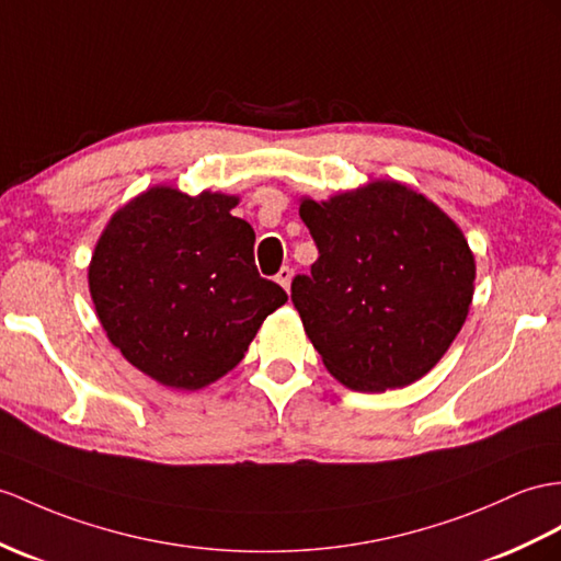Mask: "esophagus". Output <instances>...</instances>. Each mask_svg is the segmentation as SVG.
Wrapping results in <instances>:
<instances>
[{
    "instance_id": "1",
    "label": "esophagus",
    "mask_w": 561,
    "mask_h": 561,
    "mask_svg": "<svg viewBox=\"0 0 561 561\" xmlns=\"http://www.w3.org/2000/svg\"><path fill=\"white\" fill-rule=\"evenodd\" d=\"M276 280H278L280 288H283L285 293H288V290H290V283H293V268H290V266H283V268L278 271Z\"/></svg>"
}]
</instances>
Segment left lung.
I'll return each mask as SVG.
<instances>
[{"label": "left lung", "instance_id": "obj_1", "mask_svg": "<svg viewBox=\"0 0 561 561\" xmlns=\"http://www.w3.org/2000/svg\"><path fill=\"white\" fill-rule=\"evenodd\" d=\"M317 242L293 305L331 376L359 392L404 388L440 362L471 307L476 262L438 204L394 181L302 197Z\"/></svg>", "mask_w": 561, "mask_h": 561}]
</instances>
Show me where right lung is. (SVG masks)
<instances>
[{
    "instance_id": "obj_1",
    "label": "right lung",
    "mask_w": 561,
    "mask_h": 561,
    "mask_svg": "<svg viewBox=\"0 0 561 561\" xmlns=\"http://www.w3.org/2000/svg\"><path fill=\"white\" fill-rule=\"evenodd\" d=\"M236 195L190 197L157 185L121 207L94 248L88 283L112 345L175 390L236 368L259 325L288 302L259 276L254 230L230 214Z\"/></svg>"
}]
</instances>
